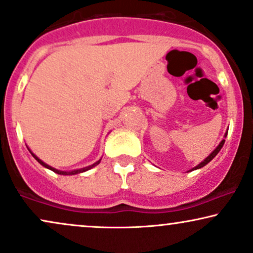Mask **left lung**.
<instances>
[{
	"label": "left lung",
	"instance_id": "obj_1",
	"mask_svg": "<svg viewBox=\"0 0 253 253\" xmlns=\"http://www.w3.org/2000/svg\"><path fill=\"white\" fill-rule=\"evenodd\" d=\"M226 135H227V133H225V138H226ZM224 142H225V140L223 139V140H221V142H220V144H219V145L217 146V148H215V150H214L213 152H212V153H211V154H210V156H209L208 158H206V159H205V160H203V161H202V163H200V164H199V165H198V166H196V167H193V169H190V172H191V171H194V169H202V167H204V166H205V165H208V164L210 163V161H211L212 159H213V158H214L215 156H217V154L219 153V151H220V150H221V147H223Z\"/></svg>",
	"mask_w": 253,
	"mask_h": 253
}]
</instances>
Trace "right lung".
Segmentation results:
<instances>
[{
	"instance_id": "1",
	"label": "right lung",
	"mask_w": 253,
	"mask_h": 253,
	"mask_svg": "<svg viewBox=\"0 0 253 253\" xmlns=\"http://www.w3.org/2000/svg\"><path fill=\"white\" fill-rule=\"evenodd\" d=\"M30 153H32V152H30ZM32 156L35 158L36 160L39 161L40 164H41L42 166H44L45 169H50V171H53V172H55V173H57V174H62V175H74V174H78V173H82V172H86V171H88V169H93L94 166H96L97 164L100 163V161H101V159H100L99 161H96V163H94L93 165H90V166H87V167H84V169H74V171H60V169H54V167H51V166H49V165H47V164L45 163H43V161H42L41 159H39L38 157L35 156L34 153H32Z\"/></svg>"
}]
</instances>
